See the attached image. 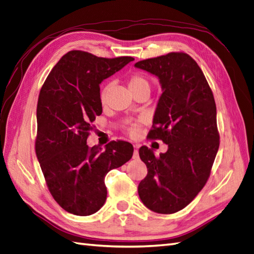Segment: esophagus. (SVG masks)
I'll use <instances>...</instances> for the list:
<instances>
[{
	"label": "esophagus",
	"mask_w": 254,
	"mask_h": 254,
	"mask_svg": "<svg viewBox=\"0 0 254 254\" xmlns=\"http://www.w3.org/2000/svg\"><path fill=\"white\" fill-rule=\"evenodd\" d=\"M134 151H133V155H132V159L133 160H138L139 159V151H138V145H134Z\"/></svg>",
	"instance_id": "1"
}]
</instances>
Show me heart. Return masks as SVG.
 Listing matches in <instances>:
<instances>
[{
  "mask_svg": "<svg viewBox=\"0 0 254 254\" xmlns=\"http://www.w3.org/2000/svg\"><path fill=\"white\" fill-rule=\"evenodd\" d=\"M109 87H110L109 84H105V86H103L102 89H101L100 99L102 103H104L106 100V93H108ZM128 87L130 91H136V90H139V89H149L150 90V82L144 76L136 74V75H132L130 77V79H129V81H128ZM129 130H130V132H132V133L136 132L137 131L136 125H132L130 128H129Z\"/></svg>",
  "mask_w": 254,
  "mask_h": 254,
  "instance_id": "b5f03b06",
  "label": "heart"
}]
</instances>
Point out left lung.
<instances>
[{
	"mask_svg": "<svg viewBox=\"0 0 254 254\" xmlns=\"http://www.w3.org/2000/svg\"><path fill=\"white\" fill-rule=\"evenodd\" d=\"M134 67L157 77L162 94L153 118L151 139L168 145L156 157L141 146L140 159L148 175L138 186L151 211L183 210L204 187L219 146L216 105L199 65L186 53H170L140 61Z\"/></svg>",
	"mask_w": 254,
	"mask_h": 254,
	"instance_id": "obj_1",
	"label": "left lung"
}]
</instances>
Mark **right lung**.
<instances>
[{
	"mask_svg": "<svg viewBox=\"0 0 254 254\" xmlns=\"http://www.w3.org/2000/svg\"><path fill=\"white\" fill-rule=\"evenodd\" d=\"M134 59H104L70 51L44 81L37 106L36 153L51 194L68 213L87 216L103 206L104 178L131 159L126 141L89 148L87 138L95 116L102 114L100 83Z\"/></svg>",
	"mask_w": 254,
	"mask_h": 254,
	"instance_id": "obj_1",
	"label": "right lung"
}]
</instances>
